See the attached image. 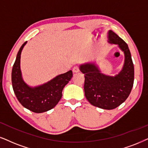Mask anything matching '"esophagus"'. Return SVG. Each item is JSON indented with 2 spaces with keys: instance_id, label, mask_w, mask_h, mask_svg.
Returning a JSON list of instances; mask_svg holds the SVG:
<instances>
[{
  "instance_id": "34e87169",
  "label": "esophagus",
  "mask_w": 148,
  "mask_h": 148,
  "mask_svg": "<svg viewBox=\"0 0 148 148\" xmlns=\"http://www.w3.org/2000/svg\"><path fill=\"white\" fill-rule=\"evenodd\" d=\"M80 71L79 70V67L78 66H75L74 67V68H73V72H74V73H77Z\"/></svg>"
}]
</instances>
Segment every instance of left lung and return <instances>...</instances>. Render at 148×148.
I'll use <instances>...</instances> for the list:
<instances>
[{
	"mask_svg": "<svg viewBox=\"0 0 148 148\" xmlns=\"http://www.w3.org/2000/svg\"><path fill=\"white\" fill-rule=\"evenodd\" d=\"M108 42L118 46L124 53L123 68L115 76L102 74L96 63H86L80 65L85 74V96L92 105L111 110L126 100L134 83V65L128 45L111 30L108 32Z\"/></svg>",
	"mask_w": 148,
	"mask_h": 148,
	"instance_id": "left-lung-1",
	"label": "left lung"
}]
</instances>
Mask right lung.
I'll return each mask as SVG.
<instances>
[{
  "instance_id": "right-lung-1",
  "label": "right lung",
  "mask_w": 148,
  "mask_h": 148,
  "mask_svg": "<svg viewBox=\"0 0 148 148\" xmlns=\"http://www.w3.org/2000/svg\"><path fill=\"white\" fill-rule=\"evenodd\" d=\"M27 42L20 47L12 68V81L16 98L24 107L37 113L46 112L57 105L62 91L72 78V71L59 74L43 85L31 87L24 81L20 70L21 52Z\"/></svg>"
}]
</instances>
